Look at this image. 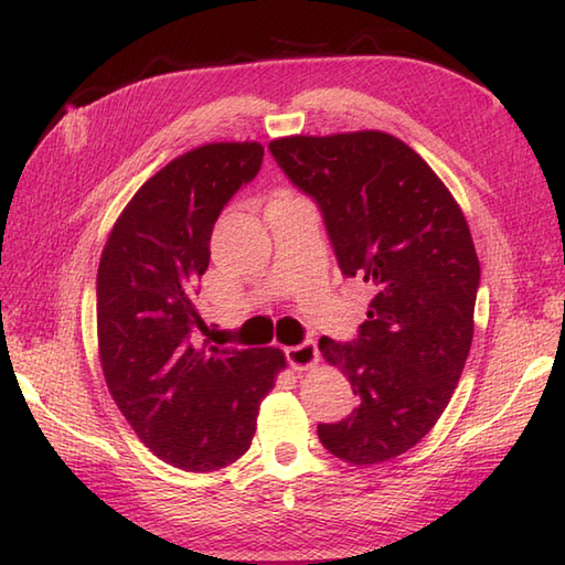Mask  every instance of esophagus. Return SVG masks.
<instances>
[{
  "label": "esophagus",
  "mask_w": 565,
  "mask_h": 565,
  "mask_svg": "<svg viewBox=\"0 0 565 565\" xmlns=\"http://www.w3.org/2000/svg\"><path fill=\"white\" fill-rule=\"evenodd\" d=\"M318 344L313 340H306L301 344L286 347V362H289L296 371H306L318 364Z\"/></svg>",
  "instance_id": "esophagus-1"
}]
</instances>
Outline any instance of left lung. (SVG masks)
<instances>
[{
	"label": "left lung",
	"instance_id": "8db88e82",
	"mask_svg": "<svg viewBox=\"0 0 565 565\" xmlns=\"http://www.w3.org/2000/svg\"><path fill=\"white\" fill-rule=\"evenodd\" d=\"M269 152L316 201L340 271L374 286L350 342L320 338L362 403L318 437L350 463L395 459L435 427L471 350L481 286L471 231L431 167L381 130L279 138Z\"/></svg>",
	"mask_w": 565,
	"mask_h": 565
}]
</instances>
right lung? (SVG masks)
Instances as JSON below:
<instances>
[{
  "mask_svg": "<svg viewBox=\"0 0 565 565\" xmlns=\"http://www.w3.org/2000/svg\"><path fill=\"white\" fill-rule=\"evenodd\" d=\"M262 158L259 142H211L172 160L130 199L102 252L104 379L142 444L184 471H215L249 449L259 403L286 366L274 347L199 342L213 225Z\"/></svg>",
  "mask_w": 565,
  "mask_h": 565,
  "instance_id": "1",
  "label": "right lung"
}]
</instances>
